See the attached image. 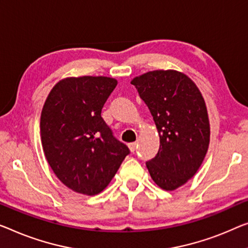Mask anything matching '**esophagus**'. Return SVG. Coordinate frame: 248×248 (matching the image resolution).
Here are the masks:
<instances>
[{
    "label": "esophagus",
    "instance_id": "1",
    "mask_svg": "<svg viewBox=\"0 0 248 248\" xmlns=\"http://www.w3.org/2000/svg\"><path fill=\"white\" fill-rule=\"evenodd\" d=\"M129 149H130L131 153H134V151L137 149V142L129 143Z\"/></svg>",
    "mask_w": 248,
    "mask_h": 248
}]
</instances>
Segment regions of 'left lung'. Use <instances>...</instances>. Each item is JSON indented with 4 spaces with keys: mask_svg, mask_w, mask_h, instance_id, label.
Masks as SVG:
<instances>
[{
    "mask_svg": "<svg viewBox=\"0 0 248 248\" xmlns=\"http://www.w3.org/2000/svg\"><path fill=\"white\" fill-rule=\"evenodd\" d=\"M156 124L158 154L146 164L161 189L186 184L201 167L209 146L208 112L202 92L189 77L176 70H155L131 80Z\"/></svg>",
    "mask_w": 248,
    "mask_h": 248,
    "instance_id": "obj_1",
    "label": "left lung"
}]
</instances>
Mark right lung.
<instances>
[{"label":"right lung","instance_id":"obj_1","mask_svg":"<svg viewBox=\"0 0 248 248\" xmlns=\"http://www.w3.org/2000/svg\"><path fill=\"white\" fill-rule=\"evenodd\" d=\"M117 83L102 76L64 78L43 105L40 132L44 155L59 180L76 193H101L129 154L101 117Z\"/></svg>","mask_w":248,"mask_h":248}]
</instances>
